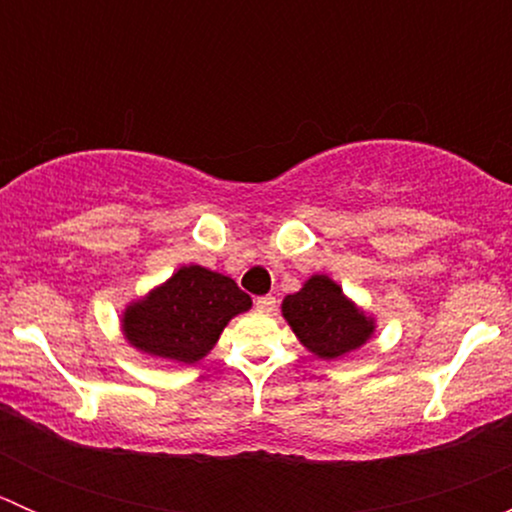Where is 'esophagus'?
<instances>
[{"instance_id":"34e87169","label":"esophagus","mask_w":512,"mask_h":512,"mask_svg":"<svg viewBox=\"0 0 512 512\" xmlns=\"http://www.w3.org/2000/svg\"><path fill=\"white\" fill-rule=\"evenodd\" d=\"M275 304H277V299L272 297V294H265V297L255 299V307L260 309V312H272V309H275Z\"/></svg>"}]
</instances>
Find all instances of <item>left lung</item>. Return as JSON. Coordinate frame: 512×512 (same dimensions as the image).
I'll return each mask as SVG.
<instances>
[{"label": "left lung", "instance_id": "8db88e82", "mask_svg": "<svg viewBox=\"0 0 512 512\" xmlns=\"http://www.w3.org/2000/svg\"><path fill=\"white\" fill-rule=\"evenodd\" d=\"M282 317L319 359H339L374 334V319L366 317L327 275H312L299 292L287 294Z\"/></svg>", "mask_w": 512, "mask_h": 512}]
</instances>
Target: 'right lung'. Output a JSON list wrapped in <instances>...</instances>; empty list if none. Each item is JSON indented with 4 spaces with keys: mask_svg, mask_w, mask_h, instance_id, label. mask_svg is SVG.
I'll return each instance as SVG.
<instances>
[{
    "mask_svg": "<svg viewBox=\"0 0 512 512\" xmlns=\"http://www.w3.org/2000/svg\"><path fill=\"white\" fill-rule=\"evenodd\" d=\"M250 307V294L235 280L200 265H185L168 282L128 304L121 327L138 352L195 364L218 344L227 322Z\"/></svg>",
    "mask_w": 512,
    "mask_h": 512,
    "instance_id": "add662e5",
    "label": "right lung"
}]
</instances>
